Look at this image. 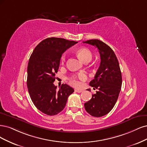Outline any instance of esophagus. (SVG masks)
I'll return each mask as SVG.
<instances>
[{
  "label": "esophagus",
  "instance_id": "obj_1",
  "mask_svg": "<svg viewBox=\"0 0 147 147\" xmlns=\"http://www.w3.org/2000/svg\"><path fill=\"white\" fill-rule=\"evenodd\" d=\"M74 90L76 92H77V93H81L82 92V90H78V89H75Z\"/></svg>",
  "mask_w": 147,
  "mask_h": 147
}]
</instances>
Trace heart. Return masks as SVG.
<instances>
[{"instance_id": "heart-1", "label": "heart", "mask_w": 147, "mask_h": 147, "mask_svg": "<svg viewBox=\"0 0 147 147\" xmlns=\"http://www.w3.org/2000/svg\"><path fill=\"white\" fill-rule=\"evenodd\" d=\"M76 54L80 60L83 62H89L92 59V54L91 51L86 48H81L76 51ZM66 54H63L61 57V61L63 63L65 61ZM87 79V76L84 73H79L76 75H73L69 78L70 83L74 87H79L80 81H84Z\"/></svg>"}]
</instances>
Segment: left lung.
Segmentation results:
<instances>
[{"label": "left lung", "mask_w": 147, "mask_h": 147, "mask_svg": "<svg viewBox=\"0 0 147 147\" xmlns=\"http://www.w3.org/2000/svg\"><path fill=\"white\" fill-rule=\"evenodd\" d=\"M83 42L95 46L100 54V65L94 79L90 82V86L98 91L84 104L90 115L100 117L107 114L117 101L122 84L121 70L114 52L105 42L96 39Z\"/></svg>", "instance_id": "1"}]
</instances>
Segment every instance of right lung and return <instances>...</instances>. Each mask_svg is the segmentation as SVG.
Here are the masks:
<instances>
[{
  "instance_id": "right-lung-1",
  "label": "right lung",
  "mask_w": 147,
  "mask_h": 147,
  "mask_svg": "<svg viewBox=\"0 0 147 147\" xmlns=\"http://www.w3.org/2000/svg\"><path fill=\"white\" fill-rule=\"evenodd\" d=\"M78 41L60 38H48L38 45L30 55L27 66V86L35 107L48 115H55L62 111L68 96L74 89L62 84L56 90V79L62 54Z\"/></svg>"
}]
</instances>
